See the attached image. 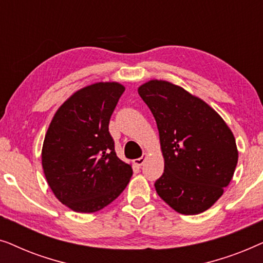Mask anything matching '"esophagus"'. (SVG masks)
Instances as JSON below:
<instances>
[{"label":"esophagus","instance_id":"1","mask_svg":"<svg viewBox=\"0 0 263 263\" xmlns=\"http://www.w3.org/2000/svg\"><path fill=\"white\" fill-rule=\"evenodd\" d=\"M146 158H147V156H142V157L138 158V159L134 160V164L136 165V166H141V165H142L143 163H145Z\"/></svg>","mask_w":263,"mask_h":263}]
</instances>
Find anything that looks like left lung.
<instances>
[{
    "mask_svg": "<svg viewBox=\"0 0 263 263\" xmlns=\"http://www.w3.org/2000/svg\"><path fill=\"white\" fill-rule=\"evenodd\" d=\"M138 92L159 130L164 174L154 183L158 195L181 214L207 211L235 174L231 129L204 100L172 82L149 80Z\"/></svg>",
    "mask_w": 263,
    "mask_h": 263,
    "instance_id": "1",
    "label": "left lung"
}]
</instances>
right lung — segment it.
Segmentation results:
<instances>
[{
	"label": "right lung",
	"instance_id": "right-lung-1",
	"mask_svg": "<svg viewBox=\"0 0 263 263\" xmlns=\"http://www.w3.org/2000/svg\"><path fill=\"white\" fill-rule=\"evenodd\" d=\"M125 87L96 82L74 92L53 115L42 165L53 195L71 211L95 213L125 189L133 168L115 152L109 122Z\"/></svg>",
	"mask_w": 263,
	"mask_h": 263
}]
</instances>
